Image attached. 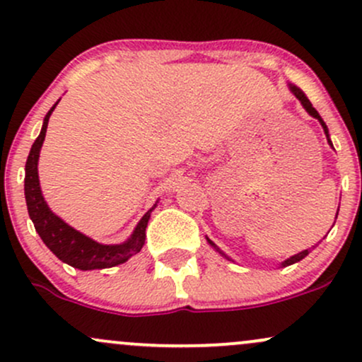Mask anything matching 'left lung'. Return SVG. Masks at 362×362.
Here are the masks:
<instances>
[{
    "instance_id": "8db88e82",
    "label": "left lung",
    "mask_w": 362,
    "mask_h": 362,
    "mask_svg": "<svg viewBox=\"0 0 362 362\" xmlns=\"http://www.w3.org/2000/svg\"><path fill=\"white\" fill-rule=\"evenodd\" d=\"M291 91H293V93L296 95V98H298V100H300V102L303 103V107H305L306 112H308V114L311 115V117H315V119H318V120H320V124H322L323 131H325V134H327V139H328V143H330V146H332V141H330V138H328V129H327V126H325V122H323L322 117H320V114H318V112L313 109V105H311V102L308 100V98H306V95L303 93V91H301L300 88H296V86H293V85H291ZM207 242H209V243L213 245V247L216 248V245H214L213 242H211V240H207ZM310 250H311V248H310ZM310 250H303V252L298 253V255H293V257H289L288 260H284V262H282V265H284V267H286V265L296 264V262H300L301 259H305V257L308 255V253H310Z\"/></svg>"
}]
</instances>
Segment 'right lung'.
Returning <instances> with one entry per match:
<instances>
[{
    "label": "right lung",
    "mask_w": 362,
    "mask_h": 362,
    "mask_svg": "<svg viewBox=\"0 0 362 362\" xmlns=\"http://www.w3.org/2000/svg\"><path fill=\"white\" fill-rule=\"evenodd\" d=\"M57 105V103H56ZM56 105L47 112L44 119L42 131L39 138L32 144L30 153H28L27 165H25V201H27L28 216L34 223L35 231L39 233L42 242L47 245L57 259L66 262L74 269L80 271H91V269H107L114 265L124 264L131 259L132 255L141 252L144 240H146V226L151 209L143 216L134 233L127 242L120 245H102L93 242V240L85 236L80 231L69 226L57 218L56 214L49 209L42 197V190L39 185V173H37V161H39V153L42 148L45 131H47L49 117Z\"/></svg>",
    "instance_id": "obj_1"
}]
</instances>
